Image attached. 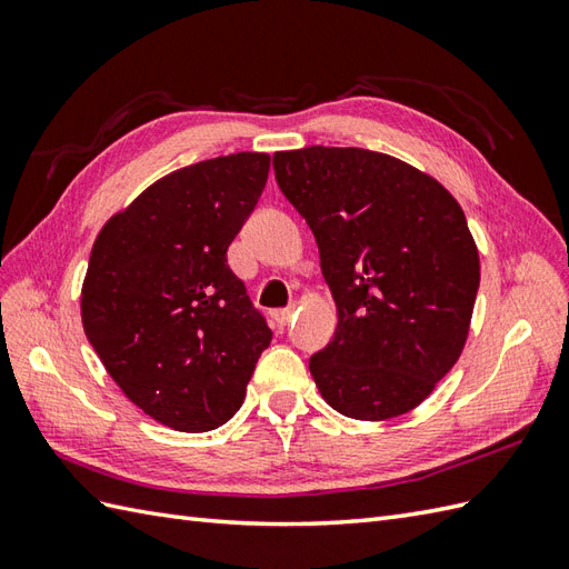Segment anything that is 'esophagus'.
Wrapping results in <instances>:
<instances>
[{
  "mask_svg": "<svg viewBox=\"0 0 569 569\" xmlns=\"http://www.w3.org/2000/svg\"><path fill=\"white\" fill-rule=\"evenodd\" d=\"M293 308H281V310H273V320L281 325V328H286L288 322H291V318H293Z\"/></svg>",
  "mask_w": 569,
  "mask_h": 569,
  "instance_id": "esophagus-1",
  "label": "esophagus"
}]
</instances>
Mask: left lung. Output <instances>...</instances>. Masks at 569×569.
Instances as JSON below:
<instances>
[{"label":"left lung","instance_id":"8db88e82","mask_svg":"<svg viewBox=\"0 0 569 569\" xmlns=\"http://www.w3.org/2000/svg\"><path fill=\"white\" fill-rule=\"evenodd\" d=\"M273 171L306 217L337 308L310 357L320 396L355 420L420 406L455 367L479 291V251L452 192L389 153L276 151Z\"/></svg>","mask_w":569,"mask_h":569}]
</instances>
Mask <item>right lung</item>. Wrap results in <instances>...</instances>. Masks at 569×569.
I'll return each mask as SVG.
<instances>
[{"instance_id":"add662e5","label":"right lung","mask_w":569,"mask_h":569,"mask_svg":"<svg viewBox=\"0 0 569 569\" xmlns=\"http://www.w3.org/2000/svg\"><path fill=\"white\" fill-rule=\"evenodd\" d=\"M269 168L259 151L180 168L110 217L92 244L84 335L129 401L173 430L204 432L232 418L271 345L227 263Z\"/></svg>"}]
</instances>
